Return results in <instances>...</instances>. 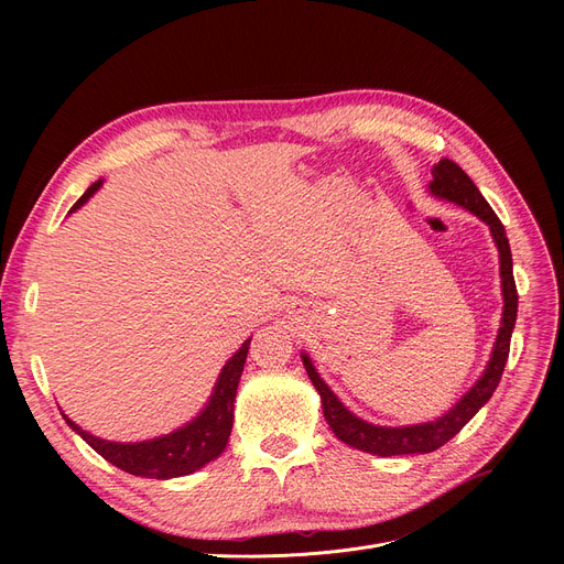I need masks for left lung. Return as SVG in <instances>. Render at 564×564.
Wrapping results in <instances>:
<instances>
[{
    "mask_svg": "<svg viewBox=\"0 0 564 564\" xmlns=\"http://www.w3.org/2000/svg\"><path fill=\"white\" fill-rule=\"evenodd\" d=\"M434 181L430 183V189L438 198H448L462 207H466L468 213L480 217L494 235V242L500 253V283H502V319H500V329L498 338L491 351V361L485 370V375L478 379L476 387H473L448 413L441 416L438 421L423 423V425H411V427H377L370 425L361 419L354 416L351 411L343 406V402L332 393V389L319 379L315 372L311 359L304 354V368L313 381V387L317 389L322 398V411L324 419H327L329 427L334 434L347 443L351 448H359L370 455H381V457H391V455H416V453H432L441 448L443 443H448L476 413L480 411L482 404L494 395L498 381L502 377V370H506L508 364V354H510V340H512V329L517 322V306H519V294H517V283L512 274V251L506 228H502L500 219L491 210V205L485 200L480 189L473 185L470 177L464 173L459 164L453 160L443 158L438 164L432 166Z\"/></svg>",
    "mask_w": 564,
    "mask_h": 564,
    "instance_id": "8db88e82",
    "label": "left lung"
}]
</instances>
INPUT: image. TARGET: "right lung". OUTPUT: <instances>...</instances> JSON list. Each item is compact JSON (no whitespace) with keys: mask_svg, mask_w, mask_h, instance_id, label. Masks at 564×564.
Returning <instances> with one entry per match:
<instances>
[{"mask_svg":"<svg viewBox=\"0 0 564 564\" xmlns=\"http://www.w3.org/2000/svg\"><path fill=\"white\" fill-rule=\"evenodd\" d=\"M100 185L102 183L98 181L88 187L82 194V198L73 205V210H77L82 203H86L88 196L96 194ZM249 345H251V338L237 349L230 357V361L224 366L217 379L215 393L210 402H207V406L200 411V416L166 436H160L153 441H141V443H113V441H105L88 434L66 416L64 419L98 455H102L107 462H111L121 470L132 473V476L153 478V480L189 476V473L198 470L207 462L219 457L226 448L230 430H232V402L237 393V383H240V377L247 364Z\"/></svg>","mask_w":564,"mask_h":564,"instance_id":"right-lung-1","label":"right lung"}]
</instances>
